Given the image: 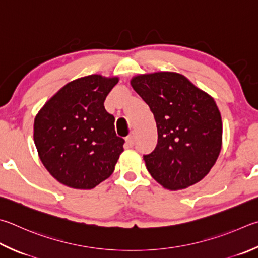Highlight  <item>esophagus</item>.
<instances>
[{
  "label": "esophagus",
  "mask_w": 258,
  "mask_h": 258,
  "mask_svg": "<svg viewBox=\"0 0 258 258\" xmlns=\"http://www.w3.org/2000/svg\"><path fill=\"white\" fill-rule=\"evenodd\" d=\"M135 143V137H134V133H131L127 138H126V144L128 145V147H133Z\"/></svg>",
  "instance_id": "obj_1"
}]
</instances>
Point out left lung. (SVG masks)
Returning <instances> with one entry per match:
<instances>
[{"label": "left lung", "mask_w": 258, "mask_h": 258, "mask_svg": "<svg viewBox=\"0 0 258 258\" xmlns=\"http://www.w3.org/2000/svg\"><path fill=\"white\" fill-rule=\"evenodd\" d=\"M131 86L157 124V147L143 156L148 171L171 190L202 180L222 145L221 115L213 98L175 72L140 74Z\"/></svg>", "instance_id": "left-lung-1"}]
</instances>
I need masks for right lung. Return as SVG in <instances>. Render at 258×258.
<instances>
[{
	"label": "right lung",
	"mask_w": 258,
	"mask_h": 258,
	"mask_svg": "<svg viewBox=\"0 0 258 258\" xmlns=\"http://www.w3.org/2000/svg\"><path fill=\"white\" fill-rule=\"evenodd\" d=\"M118 78L83 77L59 89L37 114L34 141L39 158L56 180L77 189H91L115 169L124 140L105 99Z\"/></svg>",
	"instance_id": "right-lung-1"
}]
</instances>
